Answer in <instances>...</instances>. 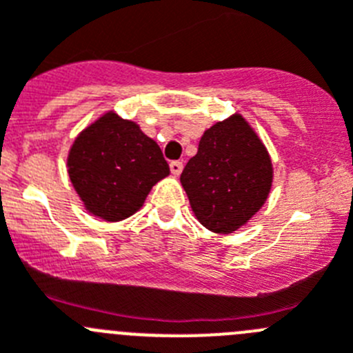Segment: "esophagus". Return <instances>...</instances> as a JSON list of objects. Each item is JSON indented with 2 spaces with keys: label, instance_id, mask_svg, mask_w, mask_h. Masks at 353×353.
Listing matches in <instances>:
<instances>
[{
  "label": "esophagus",
  "instance_id": "34e87169",
  "mask_svg": "<svg viewBox=\"0 0 353 353\" xmlns=\"http://www.w3.org/2000/svg\"><path fill=\"white\" fill-rule=\"evenodd\" d=\"M170 170H171V173H173V174H180V173H182V170H183V163H182V161H171Z\"/></svg>",
  "mask_w": 353,
  "mask_h": 353
}]
</instances>
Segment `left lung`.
Instances as JSON below:
<instances>
[{"mask_svg": "<svg viewBox=\"0 0 353 353\" xmlns=\"http://www.w3.org/2000/svg\"><path fill=\"white\" fill-rule=\"evenodd\" d=\"M180 182L197 220L213 232L230 234L263 206L272 163L250 124L232 116L204 132Z\"/></svg>", "mask_w": 353, "mask_h": 353, "instance_id": "8db88e82", "label": "left lung"}]
</instances>
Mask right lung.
Returning a JSON list of instances; mask_svg holds the SVG:
<instances>
[{
    "instance_id": "1",
    "label": "right lung",
    "mask_w": 353,
    "mask_h": 353,
    "mask_svg": "<svg viewBox=\"0 0 353 353\" xmlns=\"http://www.w3.org/2000/svg\"><path fill=\"white\" fill-rule=\"evenodd\" d=\"M67 166L85 206L107 221L135 213L154 183L170 173L159 145L114 112L76 139Z\"/></svg>"
}]
</instances>
